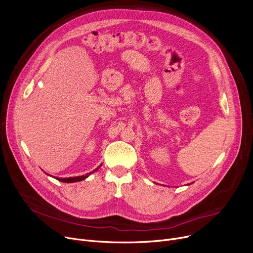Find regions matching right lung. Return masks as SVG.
Returning <instances> with one entry per match:
<instances>
[{"instance_id": "1", "label": "right lung", "mask_w": 253, "mask_h": 253, "mask_svg": "<svg viewBox=\"0 0 253 253\" xmlns=\"http://www.w3.org/2000/svg\"><path fill=\"white\" fill-rule=\"evenodd\" d=\"M100 166H101V165H100ZM100 166H99V167H100ZM99 167H97L96 169H94L92 172H89V173H87V174H85V175H82V176H75V177H69V178H60V177L58 178V177H56V179L59 180V181H62V182H76V181H81V180L87 178L91 173H93V172L97 171V170L99 169Z\"/></svg>"}]
</instances>
